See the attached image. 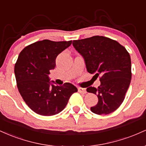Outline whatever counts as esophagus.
<instances>
[{
  "label": "esophagus",
  "instance_id": "34e87169",
  "mask_svg": "<svg viewBox=\"0 0 146 146\" xmlns=\"http://www.w3.org/2000/svg\"><path fill=\"white\" fill-rule=\"evenodd\" d=\"M78 92L80 93H83V94L86 93V89H85V88H80V87H79L78 88Z\"/></svg>",
  "mask_w": 146,
  "mask_h": 146
}]
</instances>
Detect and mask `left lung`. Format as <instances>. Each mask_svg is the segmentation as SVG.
<instances>
[{
    "instance_id": "obj_1",
    "label": "left lung",
    "mask_w": 146,
    "mask_h": 146,
    "mask_svg": "<svg viewBox=\"0 0 146 146\" xmlns=\"http://www.w3.org/2000/svg\"><path fill=\"white\" fill-rule=\"evenodd\" d=\"M73 46L84 60L87 71L96 78L100 76L98 88L90 86L86 89L98 98V104L90 110L97 115L113 113L124 100L131 81L128 52L117 41L99 36L73 40Z\"/></svg>"
}]
</instances>
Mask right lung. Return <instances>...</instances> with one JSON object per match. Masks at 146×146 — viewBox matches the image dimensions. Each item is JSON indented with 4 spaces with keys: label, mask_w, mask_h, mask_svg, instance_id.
Returning a JSON list of instances; mask_svg holds the SVG:
<instances>
[{
    "label": "right lung",
    "mask_w": 146,
    "mask_h": 146,
    "mask_svg": "<svg viewBox=\"0 0 146 146\" xmlns=\"http://www.w3.org/2000/svg\"><path fill=\"white\" fill-rule=\"evenodd\" d=\"M71 43L43 40L20 53L14 67L18 90L25 103L38 115L52 116L60 113L71 95L78 91L72 84L58 86L48 77L56 66V57Z\"/></svg>",
    "instance_id": "1"
}]
</instances>
